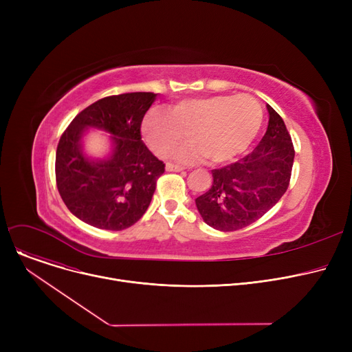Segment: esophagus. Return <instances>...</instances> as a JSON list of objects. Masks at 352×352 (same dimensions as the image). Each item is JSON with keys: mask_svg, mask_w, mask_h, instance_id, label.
<instances>
[{"mask_svg": "<svg viewBox=\"0 0 352 352\" xmlns=\"http://www.w3.org/2000/svg\"><path fill=\"white\" fill-rule=\"evenodd\" d=\"M166 171H173V173H179V171H182L184 170V166H181V165H175V164H166Z\"/></svg>", "mask_w": 352, "mask_h": 352, "instance_id": "34e87169", "label": "esophagus"}]
</instances>
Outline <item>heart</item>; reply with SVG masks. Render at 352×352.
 Masks as SVG:
<instances>
[{
    "label": "heart",
    "mask_w": 352,
    "mask_h": 352,
    "mask_svg": "<svg viewBox=\"0 0 352 352\" xmlns=\"http://www.w3.org/2000/svg\"><path fill=\"white\" fill-rule=\"evenodd\" d=\"M263 122V107L251 96L184 100L166 113H153L142 124L146 144L161 158L170 157L190 135L192 144L175 157L194 162H227L243 154Z\"/></svg>",
    "instance_id": "obj_1"
}]
</instances>
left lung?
<instances>
[{"label": "left lung", "instance_id": "obj_1", "mask_svg": "<svg viewBox=\"0 0 352 352\" xmlns=\"http://www.w3.org/2000/svg\"><path fill=\"white\" fill-rule=\"evenodd\" d=\"M268 128L254 151L212 170V187L195 199L206 224L219 231L241 230L270 211L285 194L294 145L280 114L267 105Z\"/></svg>", "mask_w": 352, "mask_h": 352}]
</instances>
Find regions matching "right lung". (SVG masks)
<instances>
[{"label":"right lung","mask_w":352,"mask_h":352,"mask_svg":"<svg viewBox=\"0 0 352 352\" xmlns=\"http://www.w3.org/2000/svg\"><path fill=\"white\" fill-rule=\"evenodd\" d=\"M157 94L126 92L91 104L63 133L55 155V179L67 208L84 223L111 231L134 226L153 199L165 164L141 140V122ZM88 127L113 135L105 160H89L80 138Z\"/></svg>","instance_id":"1"}]
</instances>
